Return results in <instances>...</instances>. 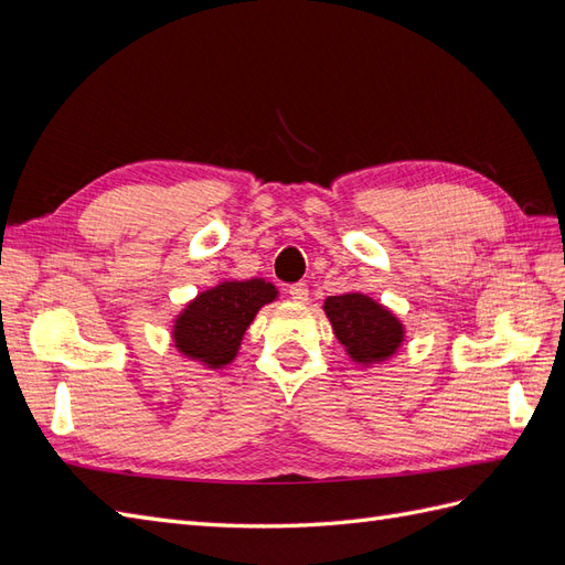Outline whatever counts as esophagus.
<instances>
[{
    "label": "esophagus",
    "mask_w": 565,
    "mask_h": 565,
    "mask_svg": "<svg viewBox=\"0 0 565 565\" xmlns=\"http://www.w3.org/2000/svg\"><path fill=\"white\" fill-rule=\"evenodd\" d=\"M287 295L292 297L295 301H309V285H306V282H295V285H289Z\"/></svg>",
    "instance_id": "1"
}]
</instances>
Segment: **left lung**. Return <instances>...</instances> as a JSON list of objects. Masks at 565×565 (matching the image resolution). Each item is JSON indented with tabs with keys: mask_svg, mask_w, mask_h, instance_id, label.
<instances>
[{
	"mask_svg": "<svg viewBox=\"0 0 565 565\" xmlns=\"http://www.w3.org/2000/svg\"><path fill=\"white\" fill-rule=\"evenodd\" d=\"M337 339L355 363H380L396 353L403 341V324L391 311L365 295H339L324 301Z\"/></svg>",
	"mask_w": 565,
	"mask_h": 565,
	"instance_id": "obj_1",
	"label": "left lung"
}]
</instances>
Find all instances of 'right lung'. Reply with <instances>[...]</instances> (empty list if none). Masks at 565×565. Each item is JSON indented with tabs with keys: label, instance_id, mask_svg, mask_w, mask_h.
<instances>
[{
	"label": "right lung",
	"instance_id": "1",
	"mask_svg": "<svg viewBox=\"0 0 565 565\" xmlns=\"http://www.w3.org/2000/svg\"><path fill=\"white\" fill-rule=\"evenodd\" d=\"M276 297V287L259 278L221 282L185 306L174 324V344L193 361L224 367L235 358L256 311Z\"/></svg>",
	"mask_w": 565,
	"mask_h": 565
}]
</instances>
